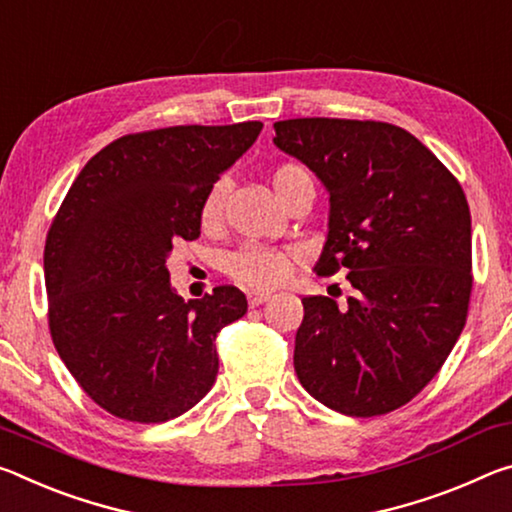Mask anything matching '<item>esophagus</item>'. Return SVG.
<instances>
[{
  "label": "esophagus",
  "mask_w": 512,
  "mask_h": 512,
  "mask_svg": "<svg viewBox=\"0 0 512 512\" xmlns=\"http://www.w3.org/2000/svg\"><path fill=\"white\" fill-rule=\"evenodd\" d=\"M267 299H270V292H261V290H251V292H247V301H249L251 308L265 304Z\"/></svg>",
  "instance_id": "34e87169"
}]
</instances>
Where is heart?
<instances>
[{"label":"heart","instance_id":"heart-1","mask_svg":"<svg viewBox=\"0 0 512 512\" xmlns=\"http://www.w3.org/2000/svg\"><path fill=\"white\" fill-rule=\"evenodd\" d=\"M308 174L304 167L297 163H281L272 172V188L276 197H281L292 181ZM224 197L226 188L224 183H215L204 197L201 204L199 220L204 229H213L220 224L222 211H224ZM292 267V254L288 249H274V247H261V245H247L238 249L236 254L229 256L226 261V272L231 274V279L247 288H272L276 283H281L290 274Z\"/></svg>","mask_w":512,"mask_h":512}]
</instances>
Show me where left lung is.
<instances>
[{"label": "left lung", "instance_id": "left-lung-1", "mask_svg": "<svg viewBox=\"0 0 512 512\" xmlns=\"http://www.w3.org/2000/svg\"><path fill=\"white\" fill-rule=\"evenodd\" d=\"M274 145L329 192L317 274L347 267L351 297H304L295 372L320 404L374 417L408 404L454 349L472 292V217L454 174L388 122L297 117Z\"/></svg>", "mask_w": 512, "mask_h": 512}]
</instances>
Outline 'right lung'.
<instances>
[{
	"label": "right lung",
	"instance_id": "add662e5",
	"mask_svg": "<svg viewBox=\"0 0 512 512\" xmlns=\"http://www.w3.org/2000/svg\"><path fill=\"white\" fill-rule=\"evenodd\" d=\"M261 129L129 133L90 158L58 208L45 242L49 331L83 392L120 420H174L213 388L215 338L247 299L217 286L183 301L165 261L199 238L204 197Z\"/></svg>",
	"mask_w": 512,
	"mask_h": 512
}]
</instances>
